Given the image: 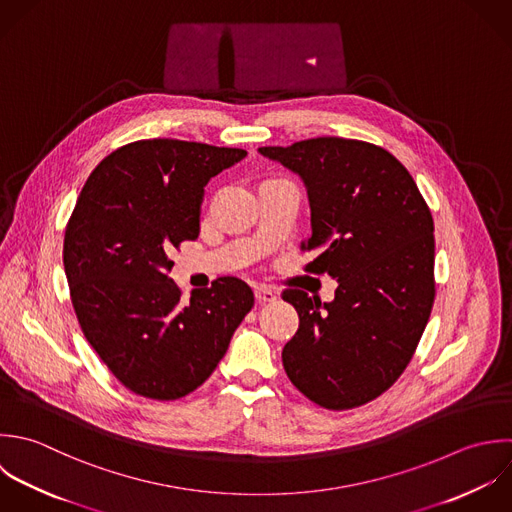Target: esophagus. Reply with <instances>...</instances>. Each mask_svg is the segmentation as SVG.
<instances>
[{
  "label": "esophagus",
  "instance_id": "esophagus-1",
  "mask_svg": "<svg viewBox=\"0 0 512 512\" xmlns=\"http://www.w3.org/2000/svg\"><path fill=\"white\" fill-rule=\"evenodd\" d=\"M277 297H279V293H277L275 289L267 287V285L255 287V299H257L259 303H275Z\"/></svg>",
  "mask_w": 512,
  "mask_h": 512
}]
</instances>
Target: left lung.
<instances>
[{
    "mask_svg": "<svg viewBox=\"0 0 512 512\" xmlns=\"http://www.w3.org/2000/svg\"><path fill=\"white\" fill-rule=\"evenodd\" d=\"M299 173L311 205L317 251L305 271L339 281L321 303L301 289L283 299L299 329L283 349L291 383L331 411L383 395L407 369L435 303V225L415 179L387 149L343 137L261 147Z\"/></svg>",
    "mask_w": 512,
    "mask_h": 512,
    "instance_id": "8db88e82",
    "label": "left lung"
}]
</instances>
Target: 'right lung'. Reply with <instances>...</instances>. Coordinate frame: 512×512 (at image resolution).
I'll return each mask as SVG.
<instances>
[{
  "label": "right lung",
  "mask_w": 512,
  "mask_h": 512,
  "mask_svg": "<svg viewBox=\"0 0 512 512\" xmlns=\"http://www.w3.org/2000/svg\"><path fill=\"white\" fill-rule=\"evenodd\" d=\"M247 155L179 139H139L87 177L65 227L63 267L79 327L131 393L175 401L215 371L253 309L251 287L219 277L183 299L169 253L199 235L203 187Z\"/></svg>",
  "instance_id": "add662e5"
}]
</instances>
